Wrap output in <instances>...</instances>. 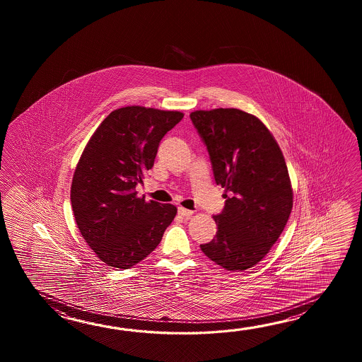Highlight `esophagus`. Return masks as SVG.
Masks as SVG:
<instances>
[{"label":"esophagus","mask_w":362,"mask_h":362,"mask_svg":"<svg viewBox=\"0 0 362 362\" xmlns=\"http://www.w3.org/2000/svg\"><path fill=\"white\" fill-rule=\"evenodd\" d=\"M178 214L182 216V217L189 218V217L192 215V211H190V209H186V208L184 207H178Z\"/></svg>","instance_id":"esophagus-1"}]
</instances>
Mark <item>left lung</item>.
I'll list each match as a JSON object with an SVG mask.
<instances>
[{
  "label": "left lung",
  "mask_w": 362,
  "mask_h": 362,
  "mask_svg": "<svg viewBox=\"0 0 362 362\" xmlns=\"http://www.w3.org/2000/svg\"><path fill=\"white\" fill-rule=\"evenodd\" d=\"M207 146L225 207L214 216L215 238L202 251L223 269L246 270L262 262L285 229L293 189L285 158L269 129L238 108L190 114Z\"/></svg>",
  "instance_id": "1"
}]
</instances>
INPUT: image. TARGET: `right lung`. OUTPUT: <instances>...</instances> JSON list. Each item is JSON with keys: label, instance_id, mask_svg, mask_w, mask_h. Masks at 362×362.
I'll use <instances>...</instances> for the list:
<instances>
[{"label": "right lung", "instance_id": "right-lung-1", "mask_svg": "<svg viewBox=\"0 0 362 362\" xmlns=\"http://www.w3.org/2000/svg\"><path fill=\"white\" fill-rule=\"evenodd\" d=\"M184 114L142 106L117 108L85 146L71 185L77 228L108 267L128 269L154 251L177 208L137 197L158 147Z\"/></svg>", "mask_w": 362, "mask_h": 362}]
</instances>
